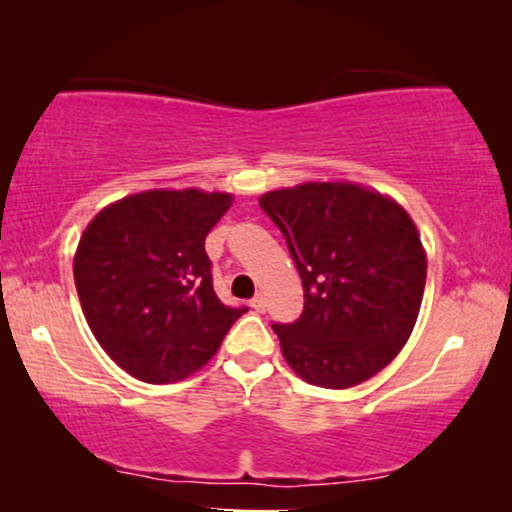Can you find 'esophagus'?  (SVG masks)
<instances>
[{"mask_svg": "<svg viewBox=\"0 0 512 512\" xmlns=\"http://www.w3.org/2000/svg\"><path fill=\"white\" fill-rule=\"evenodd\" d=\"M250 305L257 310V313H264V310H267V298H264L262 293H257V296L250 301Z\"/></svg>", "mask_w": 512, "mask_h": 512, "instance_id": "esophagus-1", "label": "esophagus"}]
</instances>
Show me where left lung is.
I'll return each instance as SVG.
<instances>
[{"mask_svg":"<svg viewBox=\"0 0 512 512\" xmlns=\"http://www.w3.org/2000/svg\"><path fill=\"white\" fill-rule=\"evenodd\" d=\"M303 281V315L274 325L305 383L344 390L380 373L407 344L426 286V250L409 211L346 180L264 192Z\"/></svg>","mask_w":512,"mask_h":512,"instance_id":"1","label":"left lung"}]
</instances>
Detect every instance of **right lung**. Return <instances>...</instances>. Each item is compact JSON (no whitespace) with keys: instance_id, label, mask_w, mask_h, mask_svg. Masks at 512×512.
Wrapping results in <instances>:
<instances>
[{"instance_id":"obj_1","label":"right lung","mask_w":512,"mask_h":512,"mask_svg":"<svg viewBox=\"0 0 512 512\" xmlns=\"http://www.w3.org/2000/svg\"><path fill=\"white\" fill-rule=\"evenodd\" d=\"M231 192L144 190L93 216L74 252V284L93 337L142 383L190 378L214 358L245 308L211 284L204 240Z\"/></svg>"}]
</instances>
